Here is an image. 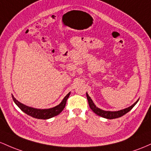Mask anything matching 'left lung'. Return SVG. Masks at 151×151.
<instances>
[{"mask_svg": "<svg viewBox=\"0 0 151 151\" xmlns=\"http://www.w3.org/2000/svg\"><path fill=\"white\" fill-rule=\"evenodd\" d=\"M86 96H87V99H88V104H89L90 108H91V109L96 114H97L98 116H101L105 118H107V119H114V118H120V117L124 116L125 114H126L127 113L129 112L130 110L134 107L135 105L136 104L138 101H138H137L135 103H133L131 106L125 108V109L121 110V111H103V110L100 109V108L96 107V106L94 104V103L93 102L92 99H91V97H90L87 93H86Z\"/></svg>", "mask_w": 151, "mask_h": 151, "instance_id": "obj_1", "label": "left lung"}]
</instances>
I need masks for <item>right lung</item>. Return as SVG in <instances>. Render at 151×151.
Here are the masks:
<instances>
[{"instance_id": "right-lung-1", "label": "right lung", "mask_w": 151, "mask_h": 151, "mask_svg": "<svg viewBox=\"0 0 151 151\" xmlns=\"http://www.w3.org/2000/svg\"><path fill=\"white\" fill-rule=\"evenodd\" d=\"M70 93H68L66 96H65V98H63V100L61 101V103H60L58 106H55V107L48 108V109H38V108H34L32 107H29V106H27L23 104L21 102H19L18 101H17L16 98H14V96H12L13 101L18 106V107L23 112L26 113L28 116L33 117V118H38V119H49L50 118H53V117L57 116L59 113L62 112L63 110L65 108V104H66L67 99L68 98L69 96H70Z\"/></svg>"}]
</instances>
